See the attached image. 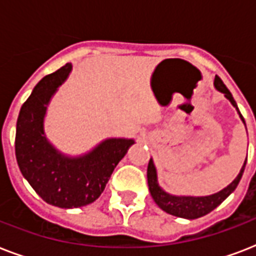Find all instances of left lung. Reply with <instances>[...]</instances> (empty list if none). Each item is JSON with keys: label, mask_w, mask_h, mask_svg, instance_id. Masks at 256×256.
I'll return each mask as SVG.
<instances>
[{"label": "left lung", "mask_w": 256, "mask_h": 256, "mask_svg": "<svg viewBox=\"0 0 256 256\" xmlns=\"http://www.w3.org/2000/svg\"><path fill=\"white\" fill-rule=\"evenodd\" d=\"M214 86L216 88V90L223 92L227 100L232 104V106L238 110L240 120H243V124H246L244 118H243L240 112H239L238 106H236V102H235V100L232 98V94H231L230 90L226 88V85L223 84V81L218 77V76L215 77ZM246 162L247 158L246 160H244V164H243L242 168H240V172L238 174V176H236L228 186L224 187V188L219 191V192H215V194L212 195H207V196H176V195L168 194L166 191H164L160 188V184H158V178H156V166H154L152 160H148V190H150V194H152L154 202H156L162 210L166 211L168 214L186 219L200 218L203 215L208 214V212H211L214 208H216V207H218L219 204H220V203H222L223 200L235 190V188H236L239 180L242 178L244 168H246Z\"/></svg>", "instance_id": "obj_1"}]
</instances>
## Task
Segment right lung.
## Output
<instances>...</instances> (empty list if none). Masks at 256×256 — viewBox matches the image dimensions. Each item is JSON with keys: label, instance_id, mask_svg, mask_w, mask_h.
<instances>
[{"label": "right lung", "instance_id": "add662e5", "mask_svg": "<svg viewBox=\"0 0 256 256\" xmlns=\"http://www.w3.org/2000/svg\"><path fill=\"white\" fill-rule=\"evenodd\" d=\"M72 72L66 64L46 76L22 104L16 130V158L24 178L46 203L61 208L90 204L100 198L116 166L134 140L110 138L81 156L60 152L44 132L46 108Z\"/></svg>", "mask_w": 256, "mask_h": 256}]
</instances>
